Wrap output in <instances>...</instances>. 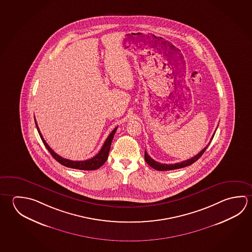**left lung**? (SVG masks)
Returning a JSON list of instances; mask_svg holds the SVG:
<instances>
[{"mask_svg": "<svg viewBox=\"0 0 252 252\" xmlns=\"http://www.w3.org/2000/svg\"><path fill=\"white\" fill-rule=\"evenodd\" d=\"M216 130H215V132L213 133V135L212 136V139H211L210 142L208 143L207 146H206L205 148H203V150H201V151L199 152L198 154L195 155L194 157L185 160V161H182L181 163H171V164H167V163H158V162H157V161H155L154 159L151 158L150 156L148 155V153H147V151L145 150V153H144V158H145L146 163H148V164H149L150 166H151V167L154 168L156 170H158V171H170V170H175V169H180V168L186 167V166L191 165V164H192V163H194L195 161H197V160L202 157V155L204 153V151H205L206 149H207L208 146L210 145L211 141H212V139H213V137H214V134H215V132H216Z\"/></svg>", "mask_w": 252, "mask_h": 252, "instance_id": "8db88e82", "label": "left lung"}]
</instances>
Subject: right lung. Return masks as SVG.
I'll use <instances>...</instances> for the list:
<instances>
[{
    "mask_svg": "<svg viewBox=\"0 0 252 252\" xmlns=\"http://www.w3.org/2000/svg\"><path fill=\"white\" fill-rule=\"evenodd\" d=\"M36 127L40 134V139L43 141L45 147L47 148V150H49V153L54 158L58 161V163H61L63 165L66 166V167L73 168V169H78V170H85V171H91V170H96L98 168L101 167L103 163L106 162L108 158V155L111 150V141L113 140V137L115 134L117 128L116 127L112 132L110 133V135L108 136L105 142L103 143L102 149L99 151L97 155H95L92 158L84 160V161H71L69 159L63 158L62 157H60L59 155L57 154L56 152H54V150L48 145V143L46 142L44 138L42 136V134L40 133V129L38 127V125L35 120Z\"/></svg>",
    "mask_w": 252,
    "mask_h": 252,
    "instance_id": "add662e5",
    "label": "right lung"
}]
</instances>
